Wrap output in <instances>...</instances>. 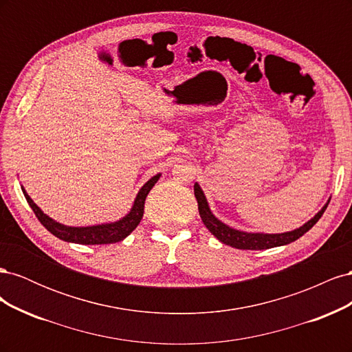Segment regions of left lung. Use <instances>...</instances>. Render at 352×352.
<instances>
[{
	"label": "left lung",
	"mask_w": 352,
	"mask_h": 352,
	"mask_svg": "<svg viewBox=\"0 0 352 352\" xmlns=\"http://www.w3.org/2000/svg\"><path fill=\"white\" fill-rule=\"evenodd\" d=\"M195 198L198 201V211L199 216L204 221L206 228L214 235L220 242L230 245L233 248L238 250H269L274 247H282V245H287L298 238H301L305 232L310 230L316 223L323 216V212L329 204V201L324 204V207L317 212V214L308 220L301 228H298L291 232L285 233H260V232H242L238 229H233L225 223L220 221L214 214H212L207 198L202 192V189L198 184L194 185Z\"/></svg>",
	"instance_id": "1"
}]
</instances>
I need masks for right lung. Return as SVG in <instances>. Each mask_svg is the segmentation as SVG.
Returning <instances> with one entry per match:
<instances>
[{"mask_svg": "<svg viewBox=\"0 0 352 352\" xmlns=\"http://www.w3.org/2000/svg\"><path fill=\"white\" fill-rule=\"evenodd\" d=\"M162 176V173H158L153 176L148 182L140 189L138 192L133 206L131 211L127 212L124 217L120 220L113 221V223H102V225H95V226H66L61 225V223L56 221L54 219H51L47 216L44 211H42L32 198L26 194L25 188L22 186L23 195L26 201L29 202L30 208L34 210L35 216L38 220L42 223L48 232H51L52 235L57 236L61 241L66 242H73V243H82V245H102V243H114V242H120L123 241L127 235L136 229V226L140 225V221L142 220L144 216V204H145V198L150 194V190L153 186L157 184V180Z\"/></svg>", "mask_w": 352, "mask_h": 352, "instance_id": "1", "label": "right lung"}]
</instances>
